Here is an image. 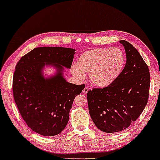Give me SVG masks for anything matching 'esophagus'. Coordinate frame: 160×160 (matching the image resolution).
<instances>
[{"label":"esophagus","instance_id":"esophagus-1","mask_svg":"<svg viewBox=\"0 0 160 160\" xmlns=\"http://www.w3.org/2000/svg\"><path fill=\"white\" fill-rule=\"evenodd\" d=\"M88 91H89V89L87 88V87H84V89L82 90V93L84 94V95H87V92H88Z\"/></svg>","mask_w":160,"mask_h":160}]
</instances>
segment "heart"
<instances>
[{
	"instance_id": "heart-1",
	"label": "heart",
	"mask_w": 160,
	"mask_h": 160,
	"mask_svg": "<svg viewBox=\"0 0 160 160\" xmlns=\"http://www.w3.org/2000/svg\"><path fill=\"white\" fill-rule=\"evenodd\" d=\"M124 65L125 55L119 48H96L80 55L77 66L73 65L71 72L78 78H83L84 73H89L93 84L105 88L119 78Z\"/></svg>"
}]
</instances>
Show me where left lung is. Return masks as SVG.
Instances as JSON below:
<instances>
[{
	"label": "left lung",
	"instance_id": "obj_1",
	"mask_svg": "<svg viewBox=\"0 0 160 160\" xmlns=\"http://www.w3.org/2000/svg\"><path fill=\"white\" fill-rule=\"evenodd\" d=\"M126 53V65L119 78L105 88L87 92L89 112L95 126L113 133L128 128L140 117L148 102L150 73L138 51L127 41H119Z\"/></svg>",
	"mask_w": 160,
	"mask_h": 160
}]
</instances>
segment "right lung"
I'll return each mask as SVG.
<instances>
[{
    "instance_id": "right-lung-1",
    "label": "right lung",
    "mask_w": 160,
    "mask_h": 160,
    "mask_svg": "<svg viewBox=\"0 0 160 160\" xmlns=\"http://www.w3.org/2000/svg\"><path fill=\"white\" fill-rule=\"evenodd\" d=\"M76 50L65 47L35 48L23 56L15 68L13 95L17 108L28 126L44 136H54L64 130L74 98L85 85L68 82L65 68H71ZM56 68L55 75L45 78V66Z\"/></svg>"
}]
</instances>
